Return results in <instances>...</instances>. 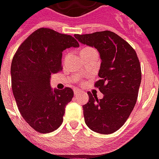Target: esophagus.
Masks as SVG:
<instances>
[{
	"mask_svg": "<svg viewBox=\"0 0 159 159\" xmlns=\"http://www.w3.org/2000/svg\"><path fill=\"white\" fill-rule=\"evenodd\" d=\"M82 92L80 89H74V94L75 95H76V94H78V93H80Z\"/></svg>",
	"mask_w": 159,
	"mask_h": 159,
	"instance_id": "34e87169",
	"label": "esophagus"
}]
</instances>
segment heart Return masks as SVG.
<instances>
[{
	"label": "heart",
	"instance_id": "heart-1",
	"mask_svg": "<svg viewBox=\"0 0 159 159\" xmlns=\"http://www.w3.org/2000/svg\"><path fill=\"white\" fill-rule=\"evenodd\" d=\"M84 49H90V48H83V50H84Z\"/></svg>",
	"mask_w": 159,
	"mask_h": 159
}]
</instances>
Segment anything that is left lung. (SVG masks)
Wrapping results in <instances>:
<instances>
[{"instance_id": "1", "label": "left lung", "mask_w": 159, "mask_h": 159, "mask_svg": "<svg viewBox=\"0 0 159 159\" xmlns=\"http://www.w3.org/2000/svg\"><path fill=\"white\" fill-rule=\"evenodd\" d=\"M83 44L93 47L100 55V79L94 83L104 97L98 100L89 92L83 107L85 123L97 133L109 134L123 126L137 101L141 70L134 49L116 33L105 30L75 35Z\"/></svg>"}]
</instances>
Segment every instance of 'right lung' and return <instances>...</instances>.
Segmentation results:
<instances>
[{
	"label": "right lung",
	"instance_id": "right-lung-1",
	"mask_svg": "<svg viewBox=\"0 0 159 159\" xmlns=\"http://www.w3.org/2000/svg\"><path fill=\"white\" fill-rule=\"evenodd\" d=\"M79 43L70 35L40 28L26 38L13 56L11 65L12 89L19 112L39 133L57 129L63 123L66 105L73 90H52L50 77L62 70V52Z\"/></svg>",
	"mask_w": 159,
	"mask_h": 159
}]
</instances>
